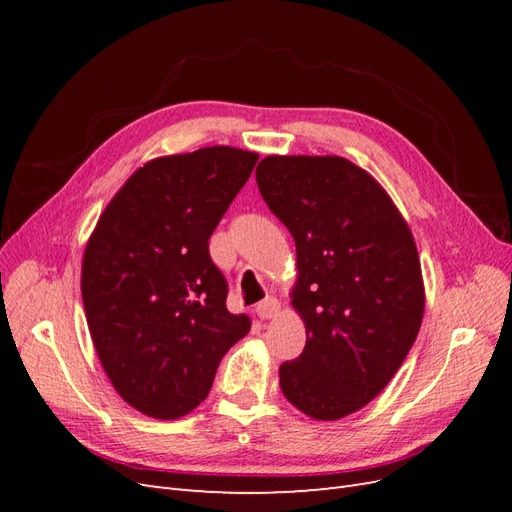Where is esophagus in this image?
Returning a JSON list of instances; mask_svg holds the SVG:
<instances>
[{
    "instance_id": "esophagus-1",
    "label": "esophagus",
    "mask_w": 512,
    "mask_h": 512,
    "mask_svg": "<svg viewBox=\"0 0 512 512\" xmlns=\"http://www.w3.org/2000/svg\"><path fill=\"white\" fill-rule=\"evenodd\" d=\"M280 309H282L280 301H277L275 297H267L265 301H260L256 305V314H258L260 320H271V318H275L277 314H280Z\"/></svg>"
}]
</instances>
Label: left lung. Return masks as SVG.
<instances>
[{"mask_svg":"<svg viewBox=\"0 0 512 512\" xmlns=\"http://www.w3.org/2000/svg\"><path fill=\"white\" fill-rule=\"evenodd\" d=\"M258 190L297 245L290 305L305 350L280 367L290 404L316 421L367 406L404 363L425 312L412 230L367 170L339 156H267Z\"/></svg>","mask_w":512,"mask_h":512,"instance_id":"8db88e82","label":"left lung"}]
</instances>
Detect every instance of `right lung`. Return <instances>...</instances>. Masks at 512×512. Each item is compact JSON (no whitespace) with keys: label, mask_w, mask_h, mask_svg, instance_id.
<instances>
[{"label":"right lung","mask_w":512,"mask_h":512,"mask_svg":"<svg viewBox=\"0 0 512 512\" xmlns=\"http://www.w3.org/2000/svg\"><path fill=\"white\" fill-rule=\"evenodd\" d=\"M258 153L228 145L153 158L106 205L83 254L81 292L98 359L121 399L175 421L203 401L232 344L209 237L250 179Z\"/></svg>","instance_id":"obj_1"}]
</instances>
